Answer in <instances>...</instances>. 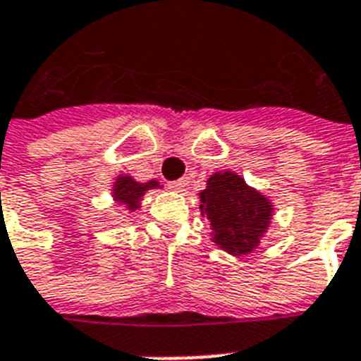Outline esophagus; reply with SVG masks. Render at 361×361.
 Listing matches in <instances>:
<instances>
[{
  "instance_id": "obj_1",
  "label": "esophagus",
  "mask_w": 361,
  "mask_h": 361,
  "mask_svg": "<svg viewBox=\"0 0 361 361\" xmlns=\"http://www.w3.org/2000/svg\"><path fill=\"white\" fill-rule=\"evenodd\" d=\"M185 185L187 181L185 180H174V181H169V189L174 192H181L185 191Z\"/></svg>"
}]
</instances>
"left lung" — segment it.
Here are the masks:
<instances>
[{"label": "left lung", "mask_w": 361, "mask_h": 361, "mask_svg": "<svg viewBox=\"0 0 361 361\" xmlns=\"http://www.w3.org/2000/svg\"><path fill=\"white\" fill-rule=\"evenodd\" d=\"M200 198V209L212 221L221 247L238 257L257 247L271 217V204L260 192L249 189L240 176L225 172L209 178Z\"/></svg>", "instance_id": "1"}]
</instances>
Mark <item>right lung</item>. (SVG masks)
Here are the masks:
<instances>
[{
    "mask_svg": "<svg viewBox=\"0 0 361 361\" xmlns=\"http://www.w3.org/2000/svg\"><path fill=\"white\" fill-rule=\"evenodd\" d=\"M159 187L157 181H147V183H136L135 180H130V178H120V180L116 181V200H120V202L127 204L129 209H136L138 208V202H140L142 195L147 191V189H155Z\"/></svg>",
    "mask_w": 361,
    "mask_h": 361,
    "instance_id": "1",
    "label": "right lung"
}]
</instances>
